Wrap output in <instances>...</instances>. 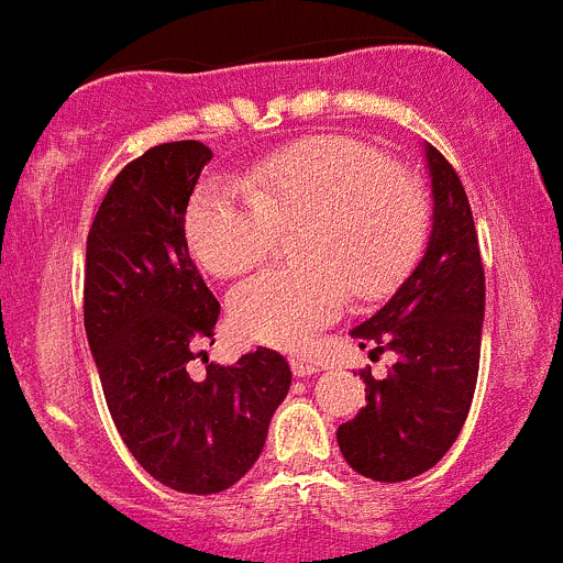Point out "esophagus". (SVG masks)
Masks as SVG:
<instances>
[{
    "label": "esophagus",
    "mask_w": 563,
    "mask_h": 563,
    "mask_svg": "<svg viewBox=\"0 0 563 563\" xmlns=\"http://www.w3.org/2000/svg\"><path fill=\"white\" fill-rule=\"evenodd\" d=\"M290 369H292V375H296V377H310V375H316L321 366H318L316 361H307V357L292 355L290 357Z\"/></svg>",
    "instance_id": "esophagus-1"
}]
</instances>
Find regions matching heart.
I'll return each instance as SVG.
<instances>
[{"label": "heart", "mask_w": 563, "mask_h": 563, "mask_svg": "<svg viewBox=\"0 0 563 563\" xmlns=\"http://www.w3.org/2000/svg\"><path fill=\"white\" fill-rule=\"evenodd\" d=\"M298 225L292 253L305 265L262 271L231 290L239 335L292 350L330 324L350 290L389 292L420 253L429 206L420 183L377 148L312 137L258 163L245 186L208 180L186 211L191 253L220 278L262 262L276 228Z\"/></svg>", "instance_id": "b5f03b06"}]
</instances>
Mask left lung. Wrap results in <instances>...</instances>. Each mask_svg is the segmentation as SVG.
I'll use <instances>...</instances> for the list:
<instances>
[{"mask_svg": "<svg viewBox=\"0 0 563 563\" xmlns=\"http://www.w3.org/2000/svg\"><path fill=\"white\" fill-rule=\"evenodd\" d=\"M431 233L426 253L395 296L363 324L361 346L395 352L383 380L361 372L366 406L338 429L343 460L375 482L426 474L460 437L479 375L485 271L474 213L451 163L426 143Z\"/></svg>", "mask_w": 563, "mask_h": 563, "instance_id": "8db88e82", "label": "left lung"}]
</instances>
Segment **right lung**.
I'll list each match as a JSON object with an SVG mask.
<instances>
[{
  "label": "right lung",
  "mask_w": 563,
  "mask_h": 563,
  "mask_svg": "<svg viewBox=\"0 0 563 563\" xmlns=\"http://www.w3.org/2000/svg\"><path fill=\"white\" fill-rule=\"evenodd\" d=\"M211 157L206 143L174 141L129 163L89 228L84 271V327L118 434L154 479L197 496L251 471L292 380L265 346L188 372L220 318L186 242L188 200Z\"/></svg>",
  "instance_id": "obj_1"
}]
</instances>
